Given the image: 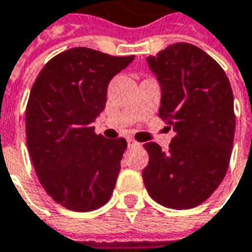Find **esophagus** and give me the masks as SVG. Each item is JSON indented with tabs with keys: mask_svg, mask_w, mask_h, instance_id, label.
<instances>
[{
	"mask_svg": "<svg viewBox=\"0 0 252 252\" xmlns=\"http://www.w3.org/2000/svg\"><path fill=\"white\" fill-rule=\"evenodd\" d=\"M139 145V142H137L135 139H132V138H128V147L132 148V147H138Z\"/></svg>",
	"mask_w": 252,
	"mask_h": 252,
	"instance_id": "obj_1",
	"label": "esophagus"
}]
</instances>
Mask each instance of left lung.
Listing matches in <instances>:
<instances>
[{
  "mask_svg": "<svg viewBox=\"0 0 252 252\" xmlns=\"http://www.w3.org/2000/svg\"><path fill=\"white\" fill-rule=\"evenodd\" d=\"M162 89L159 117L173 126L169 151L155 142L142 178L159 204L183 210L202 204L224 179L234 141V98L221 66L200 48L173 43L147 58Z\"/></svg>",
  "mask_w": 252,
  "mask_h": 252,
  "instance_id": "8db88e82",
  "label": "left lung"
}]
</instances>
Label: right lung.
Listing matches in <instances>:
<instances>
[{"mask_svg": "<svg viewBox=\"0 0 252 252\" xmlns=\"http://www.w3.org/2000/svg\"><path fill=\"white\" fill-rule=\"evenodd\" d=\"M132 61L71 48L52 58L31 89L28 151L43 189L69 210L92 212L113 194L126 141L97 135L93 123L104 110L110 80Z\"/></svg>", "mask_w": 252, "mask_h": 252, "instance_id": "add662e5", "label": "right lung"}]
</instances>
